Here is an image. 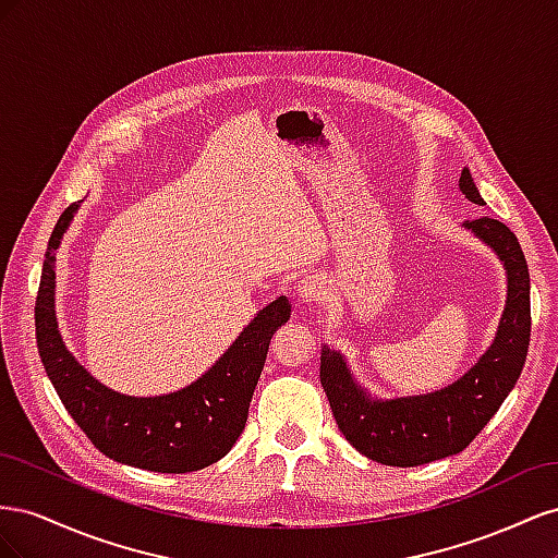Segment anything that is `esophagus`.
<instances>
[{
	"label": "esophagus",
	"mask_w": 558,
	"mask_h": 558,
	"mask_svg": "<svg viewBox=\"0 0 558 558\" xmlns=\"http://www.w3.org/2000/svg\"><path fill=\"white\" fill-rule=\"evenodd\" d=\"M298 295L305 302H314L326 295V283L318 275H307L298 283Z\"/></svg>",
	"instance_id": "obj_1"
}]
</instances>
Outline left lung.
Returning a JSON list of instances; mask_svg holds the SVG:
<instances>
[{
	"label": "left lung",
	"mask_w": 558,
	"mask_h": 558,
	"mask_svg": "<svg viewBox=\"0 0 558 558\" xmlns=\"http://www.w3.org/2000/svg\"><path fill=\"white\" fill-rule=\"evenodd\" d=\"M463 195L484 205L470 172L461 174ZM508 269V307L496 342L456 384L421 398L373 402L353 384L337 351L320 347V386L328 396L337 428L367 459L381 465L414 468L463 451L498 412L517 384L531 342V279L514 232L494 218L468 221Z\"/></svg>",
	"instance_id": "1"
}]
</instances>
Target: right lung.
<instances>
[{
  "label": "right lung",
  "instance_id": "1",
  "mask_svg": "<svg viewBox=\"0 0 558 558\" xmlns=\"http://www.w3.org/2000/svg\"><path fill=\"white\" fill-rule=\"evenodd\" d=\"M78 202L66 207L48 240L35 302L37 347L64 410L109 459L154 472H195L232 449L246 426L248 402L263 373L269 337L291 316L283 295L267 305L209 373L183 391L132 398L111 391L64 349L53 312L56 248Z\"/></svg>",
  "mask_w": 558,
  "mask_h": 558
}]
</instances>
